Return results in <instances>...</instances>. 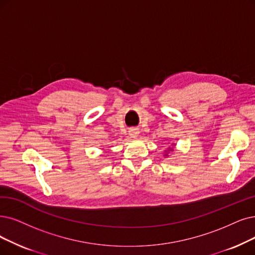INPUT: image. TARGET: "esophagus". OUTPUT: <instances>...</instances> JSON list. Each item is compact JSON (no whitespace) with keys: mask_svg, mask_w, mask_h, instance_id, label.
<instances>
[{"mask_svg":"<svg viewBox=\"0 0 255 255\" xmlns=\"http://www.w3.org/2000/svg\"><path fill=\"white\" fill-rule=\"evenodd\" d=\"M129 135L131 136V137H136L138 134H139V130H138V128H129Z\"/></svg>","mask_w":255,"mask_h":255,"instance_id":"obj_1","label":"esophagus"}]
</instances>
